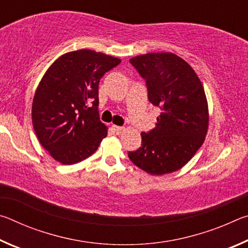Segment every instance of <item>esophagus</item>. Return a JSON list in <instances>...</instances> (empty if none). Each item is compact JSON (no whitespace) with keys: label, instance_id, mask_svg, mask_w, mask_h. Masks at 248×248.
<instances>
[{"label":"esophagus","instance_id":"1","mask_svg":"<svg viewBox=\"0 0 248 248\" xmlns=\"http://www.w3.org/2000/svg\"><path fill=\"white\" fill-rule=\"evenodd\" d=\"M112 130H114V131L117 133V134H119V133H121L124 130V127H119V125H115V124H112Z\"/></svg>","mask_w":248,"mask_h":248}]
</instances>
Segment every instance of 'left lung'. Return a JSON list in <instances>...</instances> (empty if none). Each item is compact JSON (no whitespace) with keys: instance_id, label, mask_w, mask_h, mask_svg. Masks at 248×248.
I'll list each match as a JSON object with an SVG mask.
<instances>
[{"instance_id":"left-lung-1","label":"left lung","mask_w":248,"mask_h":248,"mask_svg":"<svg viewBox=\"0 0 248 248\" xmlns=\"http://www.w3.org/2000/svg\"><path fill=\"white\" fill-rule=\"evenodd\" d=\"M145 79L148 98L161 108L155 128L142 132V144L128 156L151 175L182 169L202 145L209 125L208 102L194 69L171 52H153L130 59Z\"/></svg>"}]
</instances>
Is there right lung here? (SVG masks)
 <instances>
[{"label": "right lung", "mask_w": 248, "mask_h": 248, "mask_svg": "<svg viewBox=\"0 0 248 248\" xmlns=\"http://www.w3.org/2000/svg\"><path fill=\"white\" fill-rule=\"evenodd\" d=\"M120 59L82 49L58 58L41 78L32 100L33 130L61 164L91 156L107 136L99 119L98 84Z\"/></svg>", "instance_id": "right-lung-1"}]
</instances>
